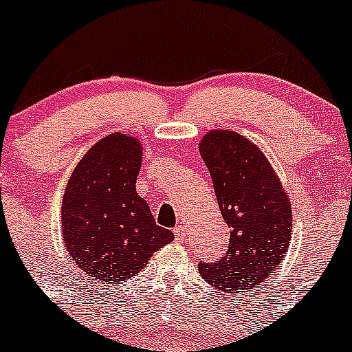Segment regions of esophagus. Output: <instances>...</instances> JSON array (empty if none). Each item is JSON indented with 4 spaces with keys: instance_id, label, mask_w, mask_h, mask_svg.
Wrapping results in <instances>:
<instances>
[{
    "instance_id": "34e87169",
    "label": "esophagus",
    "mask_w": 352,
    "mask_h": 352,
    "mask_svg": "<svg viewBox=\"0 0 352 352\" xmlns=\"http://www.w3.org/2000/svg\"><path fill=\"white\" fill-rule=\"evenodd\" d=\"M185 227L184 226H177V227H173V235H175V241L177 242H182L184 239H185Z\"/></svg>"
}]
</instances>
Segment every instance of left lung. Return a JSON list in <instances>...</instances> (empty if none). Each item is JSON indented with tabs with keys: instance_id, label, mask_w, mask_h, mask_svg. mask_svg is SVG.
Returning a JSON list of instances; mask_svg holds the SVG:
<instances>
[{
	"instance_id": "left-lung-1",
	"label": "left lung",
	"mask_w": 352,
	"mask_h": 352,
	"mask_svg": "<svg viewBox=\"0 0 352 352\" xmlns=\"http://www.w3.org/2000/svg\"><path fill=\"white\" fill-rule=\"evenodd\" d=\"M199 150L230 229L226 256L200 262L199 272L220 291L247 292L284 261L292 232L291 202L264 153L237 132L212 130Z\"/></svg>"
}]
</instances>
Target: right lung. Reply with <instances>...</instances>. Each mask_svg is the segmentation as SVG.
Wrapping results in <instances>:
<instances>
[{"instance_id":"add662e5","label":"right lung","mask_w":352,"mask_h":352,"mask_svg":"<svg viewBox=\"0 0 352 352\" xmlns=\"http://www.w3.org/2000/svg\"><path fill=\"white\" fill-rule=\"evenodd\" d=\"M142 153L135 137L107 135L85 153L65 188V245L76 267L100 285L132 279L173 241L135 188Z\"/></svg>"}]
</instances>
